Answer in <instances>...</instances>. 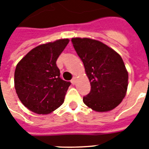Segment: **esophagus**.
<instances>
[{"mask_svg": "<svg viewBox=\"0 0 149 149\" xmlns=\"http://www.w3.org/2000/svg\"><path fill=\"white\" fill-rule=\"evenodd\" d=\"M71 83H72V84H76V77H73V78H72V80H71Z\"/></svg>", "mask_w": 149, "mask_h": 149, "instance_id": "esophagus-1", "label": "esophagus"}]
</instances>
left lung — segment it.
<instances>
[{"instance_id":"obj_1","label":"left lung","mask_w":149,"mask_h":149,"mask_svg":"<svg viewBox=\"0 0 149 149\" xmlns=\"http://www.w3.org/2000/svg\"><path fill=\"white\" fill-rule=\"evenodd\" d=\"M71 41L91 83V92L84 97V103L97 112L114 109L125 98L128 85V72L122 58L100 41L89 38Z\"/></svg>"}]
</instances>
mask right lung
<instances>
[{
  "label": "right lung",
  "mask_w": 149,
  "mask_h": 149,
  "mask_svg": "<svg viewBox=\"0 0 149 149\" xmlns=\"http://www.w3.org/2000/svg\"><path fill=\"white\" fill-rule=\"evenodd\" d=\"M69 42L63 38L38 45L17 64L15 91L23 105L34 113L48 114L64 102L70 83L59 77L56 60Z\"/></svg>",
  "instance_id": "1"
}]
</instances>
